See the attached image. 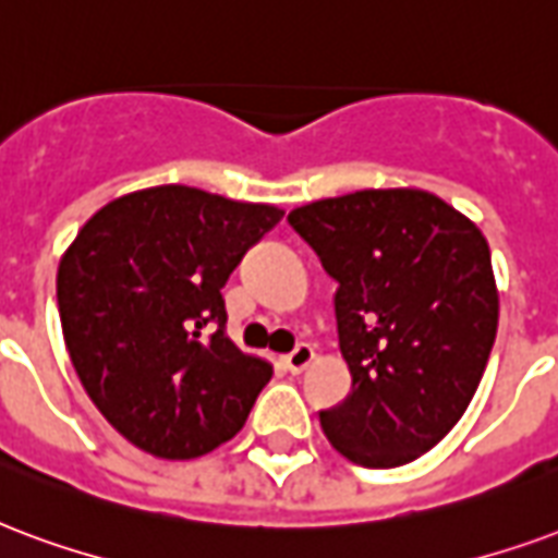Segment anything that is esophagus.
Here are the masks:
<instances>
[{
  "instance_id": "esophagus-1",
  "label": "esophagus",
  "mask_w": 558,
  "mask_h": 558,
  "mask_svg": "<svg viewBox=\"0 0 558 558\" xmlns=\"http://www.w3.org/2000/svg\"><path fill=\"white\" fill-rule=\"evenodd\" d=\"M313 357H316V354H313L311 345H307V342H301V345H295V349H292V352L283 357V366H287L290 373L299 375V373H304L307 366H311Z\"/></svg>"
}]
</instances>
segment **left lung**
<instances>
[{
    "label": "left lung",
    "mask_w": 558,
    "mask_h": 558,
    "mask_svg": "<svg viewBox=\"0 0 558 558\" xmlns=\"http://www.w3.org/2000/svg\"><path fill=\"white\" fill-rule=\"evenodd\" d=\"M337 280L333 311L352 393L319 423L361 468H399L468 411L497 337L490 247L423 189H363L290 213Z\"/></svg>",
    "instance_id": "obj_1"
}]
</instances>
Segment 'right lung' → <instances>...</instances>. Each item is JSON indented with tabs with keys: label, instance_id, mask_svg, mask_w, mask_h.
<instances>
[{
	"label": "right lung",
	"instance_id": "right-lung-1",
	"mask_svg": "<svg viewBox=\"0 0 558 558\" xmlns=\"http://www.w3.org/2000/svg\"><path fill=\"white\" fill-rule=\"evenodd\" d=\"M280 218V206L153 185L100 206L61 254L70 363L132 447L189 461L245 426L271 363L227 337L221 287Z\"/></svg>",
	"mask_w": 558,
	"mask_h": 558
}]
</instances>
